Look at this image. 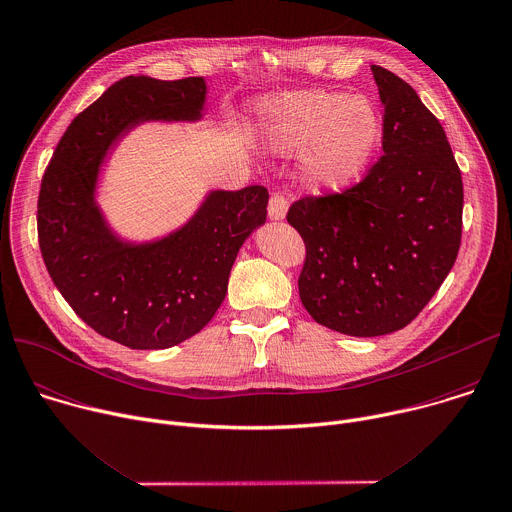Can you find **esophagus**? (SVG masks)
I'll use <instances>...</instances> for the list:
<instances>
[{
  "instance_id": "esophagus-1",
  "label": "esophagus",
  "mask_w": 512,
  "mask_h": 512,
  "mask_svg": "<svg viewBox=\"0 0 512 512\" xmlns=\"http://www.w3.org/2000/svg\"><path fill=\"white\" fill-rule=\"evenodd\" d=\"M287 207H289L287 197H285L283 193H273V195H271V199H269L267 213H269V217H271V219L279 221V219H283V217H285Z\"/></svg>"
}]
</instances>
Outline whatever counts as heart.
Instances as JSON below:
<instances>
[{
  "instance_id": "heart-1",
  "label": "heart",
  "mask_w": 512,
  "mask_h": 512,
  "mask_svg": "<svg viewBox=\"0 0 512 512\" xmlns=\"http://www.w3.org/2000/svg\"><path fill=\"white\" fill-rule=\"evenodd\" d=\"M271 140L285 150L307 154L309 177L327 189L354 183L374 158L384 118L378 106L346 92L303 90L263 104Z\"/></svg>"
}]
</instances>
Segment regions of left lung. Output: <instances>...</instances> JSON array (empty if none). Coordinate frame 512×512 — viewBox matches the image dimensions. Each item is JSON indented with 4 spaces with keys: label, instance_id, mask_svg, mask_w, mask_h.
Listing matches in <instances>:
<instances>
[{
    "label": "left lung",
    "instance_id": "8db88e82",
    "mask_svg": "<svg viewBox=\"0 0 512 512\" xmlns=\"http://www.w3.org/2000/svg\"><path fill=\"white\" fill-rule=\"evenodd\" d=\"M372 74L384 154L354 187L287 211L305 243L303 307L356 337L406 327L450 273L462 237V177L442 124L394 72L372 66Z\"/></svg>",
    "mask_w": 512,
    "mask_h": 512
}]
</instances>
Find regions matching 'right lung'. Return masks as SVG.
I'll list each match as a JSON object with an SVG mask.
<instances>
[{"mask_svg": "<svg viewBox=\"0 0 512 512\" xmlns=\"http://www.w3.org/2000/svg\"><path fill=\"white\" fill-rule=\"evenodd\" d=\"M205 94L201 76L118 80L72 120L42 179L38 239L54 285L94 331L130 350L199 333L227 295L241 245L267 219L265 187L213 191L183 229L130 245L96 207L108 148L144 120H199Z\"/></svg>", "mask_w": 512, "mask_h": 512, "instance_id": "add662e5", "label": "right lung"}]
</instances>
